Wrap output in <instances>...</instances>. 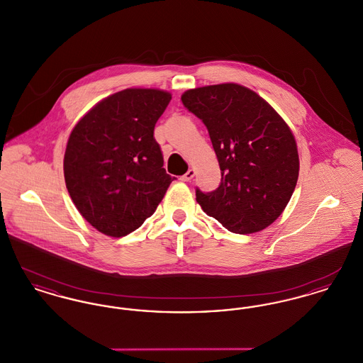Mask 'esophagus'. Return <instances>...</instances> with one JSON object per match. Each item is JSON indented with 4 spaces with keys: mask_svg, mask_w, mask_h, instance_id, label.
I'll return each instance as SVG.
<instances>
[{
    "mask_svg": "<svg viewBox=\"0 0 363 363\" xmlns=\"http://www.w3.org/2000/svg\"><path fill=\"white\" fill-rule=\"evenodd\" d=\"M196 175V172L193 170V169H189L188 172H186V174H184L182 177H181V181H184V182H189V181H191L193 179V177Z\"/></svg>",
    "mask_w": 363,
    "mask_h": 363,
    "instance_id": "34e87169",
    "label": "esophagus"
}]
</instances>
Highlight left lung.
Instances as JSON below:
<instances>
[{"mask_svg":"<svg viewBox=\"0 0 363 363\" xmlns=\"http://www.w3.org/2000/svg\"><path fill=\"white\" fill-rule=\"evenodd\" d=\"M181 99L207 126L222 173L218 189H196L203 211L237 234L272 225L299 174L289 125L255 91L234 83L188 89Z\"/></svg>","mask_w":363,"mask_h":363,"instance_id":"8db88e82","label":"left lung"}]
</instances>
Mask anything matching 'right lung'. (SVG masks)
Wrapping results in <instances>:
<instances>
[{"label":"right lung","mask_w":363,"mask_h":363,"mask_svg":"<svg viewBox=\"0 0 363 363\" xmlns=\"http://www.w3.org/2000/svg\"><path fill=\"white\" fill-rule=\"evenodd\" d=\"M172 94L128 88L95 104L76 123L64 156L73 204L98 231L125 237L150 218L174 177L154 138Z\"/></svg>","instance_id":"add662e5"}]
</instances>
